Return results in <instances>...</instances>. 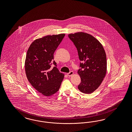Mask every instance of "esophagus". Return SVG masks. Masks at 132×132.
Masks as SVG:
<instances>
[{"label":"esophagus","mask_w":132,"mask_h":132,"mask_svg":"<svg viewBox=\"0 0 132 132\" xmlns=\"http://www.w3.org/2000/svg\"><path fill=\"white\" fill-rule=\"evenodd\" d=\"M73 75V72H72V71L67 73V75H68V76H71Z\"/></svg>","instance_id":"34e87169"}]
</instances>
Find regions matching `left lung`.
Wrapping results in <instances>:
<instances>
[{
  "label": "left lung",
  "mask_w": 132,
  "mask_h": 132,
  "mask_svg": "<svg viewBox=\"0 0 132 132\" xmlns=\"http://www.w3.org/2000/svg\"><path fill=\"white\" fill-rule=\"evenodd\" d=\"M76 46L81 70L77 72L81 82L78 88L81 92L89 94L101 85L107 71L106 56L104 47L94 37L87 33L76 32L68 35Z\"/></svg>",
  "instance_id": "1"
}]
</instances>
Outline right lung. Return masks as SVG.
<instances>
[{"label":"right lung","mask_w":132,"mask_h":132,"mask_svg":"<svg viewBox=\"0 0 132 132\" xmlns=\"http://www.w3.org/2000/svg\"><path fill=\"white\" fill-rule=\"evenodd\" d=\"M65 34L44 36L34 40L29 47L25 60L26 74L29 83L44 96L57 92L64 79V74L58 69L51 68L54 53Z\"/></svg>","instance_id":"1"}]
</instances>
